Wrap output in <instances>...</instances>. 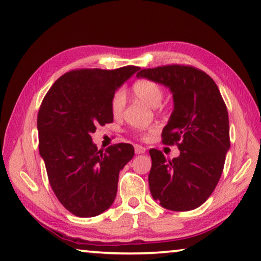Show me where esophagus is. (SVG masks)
Wrapping results in <instances>:
<instances>
[{"label": "esophagus", "mask_w": 261, "mask_h": 261, "mask_svg": "<svg viewBox=\"0 0 261 261\" xmlns=\"http://www.w3.org/2000/svg\"><path fill=\"white\" fill-rule=\"evenodd\" d=\"M146 149L144 146H141V145H135V152L136 154H143L145 153Z\"/></svg>", "instance_id": "34e87169"}]
</instances>
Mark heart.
Returning a JSON list of instances; mask_svg holds the SVG:
<instances>
[{"label":"heart","mask_w":261,"mask_h":261,"mask_svg":"<svg viewBox=\"0 0 261 261\" xmlns=\"http://www.w3.org/2000/svg\"><path fill=\"white\" fill-rule=\"evenodd\" d=\"M132 91L135 96L147 106L155 108L162 103L163 99V90L157 82L151 80H138L132 85ZM125 107V95L122 90H118L114 93L111 98L110 108L112 114L118 116L122 114L123 109Z\"/></svg>","instance_id":"1"}]
</instances>
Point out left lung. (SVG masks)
<instances>
[{"instance_id":"left-lung-1","label":"left lung","mask_w":261,"mask_h":261,"mask_svg":"<svg viewBox=\"0 0 261 261\" xmlns=\"http://www.w3.org/2000/svg\"><path fill=\"white\" fill-rule=\"evenodd\" d=\"M137 77L170 89L173 111L162 137L180 151L168 161L159 150H150L151 194L171 211L199 207L215 191L230 149L228 114L219 89L207 73L189 65L143 69Z\"/></svg>"}]
</instances>
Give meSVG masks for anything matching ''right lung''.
I'll return each instance as SVG.
<instances>
[{
	"label": "right lung",
	"instance_id": "right-lung-1",
	"mask_svg": "<svg viewBox=\"0 0 261 261\" xmlns=\"http://www.w3.org/2000/svg\"><path fill=\"white\" fill-rule=\"evenodd\" d=\"M139 69L72 70L53 84L41 104L40 154L57 199L77 217H95L110 207L119 171L134 157V146L126 143L98 150L91 134L114 122L112 96Z\"/></svg>",
	"mask_w": 261,
	"mask_h": 261
}]
</instances>
